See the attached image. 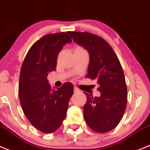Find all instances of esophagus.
Segmentation results:
<instances>
[{
	"instance_id": "obj_1",
	"label": "esophagus",
	"mask_w": 150,
	"mask_h": 150,
	"mask_svg": "<svg viewBox=\"0 0 150 150\" xmlns=\"http://www.w3.org/2000/svg\"><path fill=\"white\" fill-rule=\"evenodd\" d=\"M74 92H75V93H78V92H79V90H78L77 87H75V88H74Z\"/></svg>"
}]
</instances>
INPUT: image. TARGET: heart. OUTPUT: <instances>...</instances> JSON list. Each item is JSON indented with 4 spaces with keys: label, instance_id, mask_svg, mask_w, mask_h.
Listing matches in <instances>:
<instances>
[{
    "label": "heart",
    "instance_id": "obj_1",
    "mask_svg": "<svg viewBox=\"0 0 150 150\" xmlns=\"http://www.w3.org/2000/svg\"><path fill=\"white\" fill-rule=\"evenodd\" d=\"M75 50H84V49H83V48H81V47L78 46L76 48H75Z\"/></svg>",
    "mask_w": 150,
    "mask_h": 150
}]
</instances>
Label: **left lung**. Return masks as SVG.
<instances>
[{
    "instance_id": "8db88e82",
    "label": "left lung",
    "mask_w": 150,
    "mask_h": 150,
    "mask_svg": "<svg viewBox=\"0 0 150 150\" xmlns=\"http://www.w3.org/2000/svg\"><path fill=\"white\" fill-rule=\"evenodd\" d=\"M78 45L90 54L86 78L96 80L101 93L93 97L84 93L87 102L83 117L89 127L98 133L110 132L122 120L127 104V87L122 68L117 54L101 36L87 32L69 31Z\"/></svg>"
}]
</instances>
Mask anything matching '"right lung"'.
Instances as JSON below:
<instances>
[{
  "instance_id": "right-lung-1",
  "label": "right lung",
  "mask_w": 150,
  "mask_h": 150,
  "mask_svg": "<svg viewBox=\"0 0 150 150\" xmlns=\"http://www.w3.org/2000/svg\"><path fill=\"white\" fill-rule=\"evenodd\" d=\"M71 42L66 32L45 35L30 47L21 66L20 103L30 122L43 133H52L60 127L73 95L71 83L66 82L60 88L52 90L47 79L48 72L56 69L63 45Z\"/></svg>"
}]
</instances>
